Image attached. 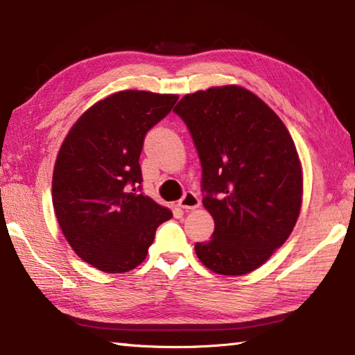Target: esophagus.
I'll return each mask as SVG.
<instances>
[{"label":"esophagus","instance_id":"obj_1","mask_svg":"<svg viewBox=\"0 0 355 355\" xmlns=\"http://www.w3.org/2000/svg\"><path fill=\"white\" fill-rule=\"evenodd\" d=\"M178 207L183 209H196L200 207V199L194 194V192L188 191V192H184L182 199L178 200Z\"/></svg>","mask_w":355,"mask_h":355}]
</instances>
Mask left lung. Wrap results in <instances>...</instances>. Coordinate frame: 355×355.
I'll return each mask as SVG.
<instances>
[{
    "mask_svg": "<svg viewBox=\"0 0 355 355\" xmlns=\"http://www.w3.org/2000/svg\"><path fill=\"white\" fill-rule=\"evenodd\" d=\"M196 144L208 243L194 245L213 272L244 275L291 235L302 203V167L280 117L235 84L188 94L173 107Z\"/></svg>",
    "mask_w": 355,
    "mask_h": 355,
    "instance_id": "1",
    "label": "left lung"
}]
</instances>
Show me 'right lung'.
Listing matches in <instances>:
<instances>
[{
  "mask_svg": "<svg viewBox=\"0 0 355 355\" xmlns=\"http://www.w3.org/2000/svg\"><path fill=\"white\" fill-rule=\"evenodd\" d=\"M178 95L120 91L76 120L58 153L53 207L70 248L103 272L146 260L155 232L172 211L144 196L139 156L147 131Z\"/></svg>",
  "mask_w": 355,
  "mask_h": 355,
  "instance_id": "right-lung-1",
  "label": "right lung"
}]
</instances>
